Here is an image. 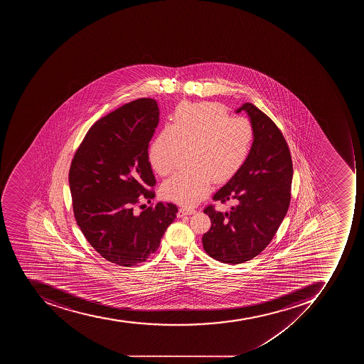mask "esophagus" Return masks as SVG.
I'll return each instance as SVG.
<instances>
[{"mask_svg": "<svg viewBox=\"0 0 364 364\" xmlns=\"http://www.w3.org/2000/svg\"><path fill=\"white\" fill-rule=\"evenodd\" d=\"M196 210L193 208H186V207H182V208L178 209V218H182L184 215H190L193 214Z\"/></svg>", "mask_w": 364, "mask_h": 364, "instance_id": "esophagus-1", "label": "esophagus"}]
</instances>
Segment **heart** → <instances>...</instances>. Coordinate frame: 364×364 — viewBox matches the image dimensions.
Returning a JSON list of instances; mask_svg holds the SVG:
<instances>
[{"label":"heart","instance_id":"b5f03b06","mask_svg":"<svg viewBox=\"0 0 364 364\" xmlns=\"http://www.w3.org/2000/svg\"><path fill=\"white\" fill-rule=\"evenodd\" d=\"M254 127L245 117H229L218 103H186L178 107L171 127L152 141L149 161L161 176L176 167L181 151L190 150V171L176 173L161 186L164 197L191 206L216 184L235 178L250 157Z\"/></svg>","mask_w":364,"mask_h":364}]
</instances>
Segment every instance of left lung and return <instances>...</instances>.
<instances>
[{"mask_svg": "<svg viewBox=\"0 0 364 364\" xmlns=\"http://www.w3.org/2000/svg\"><path fill=\"white\" fill-rule=\"evenodd\" d=\"M242 110L254 127L252 151L244 167L213 197L235 205L225 213L213 205L203 209L212 222L203 235V250L225 264L250 261L267 248L288 212L291 197L294 169L284 135L252 103H244L237 112Z\"/></svg>", "mask_w": 364, "mask_h": 364, "instance_id": "8db88e82", "label": "left lung"}]
</instances>
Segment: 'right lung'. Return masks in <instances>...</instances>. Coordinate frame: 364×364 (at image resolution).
<instances>
[{
  "mask_svg": "<svg viewBox=\"0 0 364 364\" xmlns=\"http://www.w3.org/2000/svg\"><path fill=\"white\" fill-rule=\"evenodd\" d=\"M158 122L154 99L125 103L92 125L69 169L80 231L103 258L119 267L146 262L178 213L176 205L161 201L140 214L133 210L155 198L148 148Z\"/></svg>",
  "mask_w": 364,
  "mask_h": 364,
  "instance_id": "obj_1",
  "label": "right lung"
}]
</instances>
